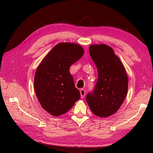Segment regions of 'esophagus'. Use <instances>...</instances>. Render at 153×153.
Wrapping results in <instances>:
<instances>
[{
    "label": "esophagus",
    "instance_id": "1",
    "mask_svg": "<svg viewBox=\"0 0 153 153\" xmlns=\"http://www.w3.org/2000/svg\"><path fill=\"white\" fill-rule=\"evenodd\" d=\"M80 92V94H81V97L83 98H84L85 97V94H86V91H85L84 89H81L79 90Z\"/></svg>",
    "mask_w": 153,
    "mask_h": 153
}]
</instances>
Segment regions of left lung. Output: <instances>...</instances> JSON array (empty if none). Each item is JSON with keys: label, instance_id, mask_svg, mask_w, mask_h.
<instances>
[{"label": "left lung", "instance_id": "8db88e82", "mask_svg": "<svg viewBox=\"0 0 153 153\" xmlns=\"http://www.w3.org/2000/svg\"><path fill=\"white\" fill-rule=\"evenodd\" d=\"M89 52L97 67L98 80L86 99L95 115L107 117L117 112L123 104L128 92V76L120 58L110 46L92 45Z\"/></svg>", "mask_w": 153, "mask_h": 153}]
</instances>
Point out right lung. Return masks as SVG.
<instances>
[{"mask_svg":"<svg viewBox=\"0 0 153 153\" xmlns=\"http://www.w3.org/2000/svg\"><path fill=\"white\" fill-rule=\"evenodd\" d=\"M81 46L61 42L46 55L36 71L34 89L42 107L58 117L67 113L80 98L69 67L84 55Z\"/></svg>","mask_w":153,"mask_h":153,"instance_id":"obj_1","label":"right lung"}]
</instances>
